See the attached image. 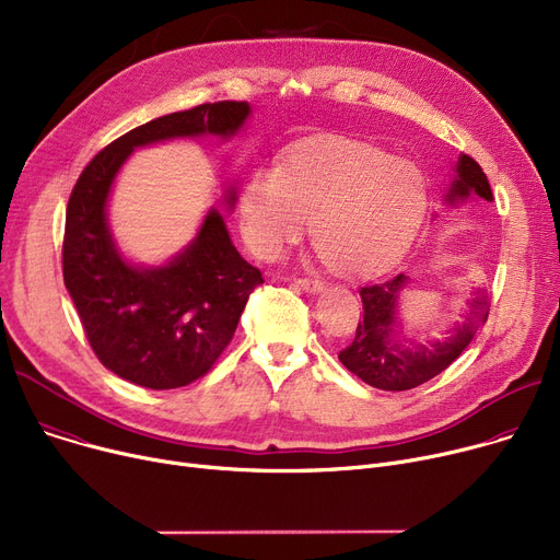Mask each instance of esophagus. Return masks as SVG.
I'll list each match as a JSON object with an SVG mask.
<instances>
[{
	"mask_svg": "<svg viewBox=\"0 0 560 560\" xmlns=\"http://www.w3.org/2000/svg\"><path fill=\"white\" fill-rule=\"evenodd\" d=\"M293 284L295 287H300V289H305V291H320L323 289V280H318V278H295L293 280Z\"/></svg>",
	"mask_w": 560,
	"mask_h": 560,
	"instance_id": "esophagus-1",
	"label": "esophagus"
}]
</instances>
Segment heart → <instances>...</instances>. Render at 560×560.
<instances>
[{
  "label": "heart",
  "mask_w": 560,
  "mask_h": 560,
  "mask_svg": "<svg viewBox=\"0 0 560 560\" xmlns=\"http://www.w3.org/2000/svg\"><path fill=\"white\" fill-rule=\"evenodd\" d=\"M242 231L253 253L278 257L314 242L340 273L390 267L410 244L425 208L419 167L370 143L331 139L291 152L284 167H255L242 188Z\"/></svg>",
  "instance_id": "obj_1"
}]
</instances>
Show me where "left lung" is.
<instances>
[{
	"mask_svg": "<svg viewBox=\"0 0 560 560\" xmlns=\"http://www.w3.org/2000/svg\"><path fill=\"white\" fill-rule=\"evenodd\" d=\"M455 170L457 177L446 195L451 203L466 199L468 195L493 201L489 179L476 159L462 154ZM406 284L408 276L397 273L361 287L359 293L363 303V318L359 320L350 346L338 354L342 365L378 390H410L438 376L466 350L472 336L489 318L491 300L487 293H478L468 303L466 320L455 327L448 338L442 342L438 340L433 346H421L415 340L404 346V338H395V312L397 295Z\"/></svg>",
	"mask_w": 560,
	"mask_h": 560,
	"instance_id": "obj_1",
	"label": "left lung"
}]
</instances>
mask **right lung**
<instances>
[{"label": "right lung", "instance_id": "add662e5", "mask_svg": "<svg viewBox=\"0 0 560 560\" xmlns=\"http://www.w3.org/2000/svg\"><path fill=\"white\" fill-rule=\"evenodd\" d=\"M248 103L220 101L135 127L80 172L65 220L62 276L98 361L125 381L170 390L201 378L231 342L250 291L262 284L210 210L199 235L163 267H132L107 226V197L122 161L139 145L177 137H233ZM229 190V206L235 203Z\"/></svg>", "mask_w": 560, "mask_h": 560}]
</instances>
